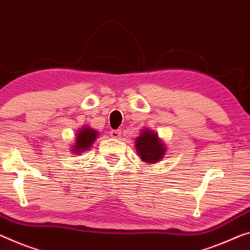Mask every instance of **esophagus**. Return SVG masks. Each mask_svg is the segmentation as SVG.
Listing matches in <instances>:
<instances>
[{
    "mask_svg": "<svg viewBox=\"0 0 250 250\" xmlns=\"http://www.w3.org/2000/svg\"><path fill=\"white\" fill-rule=\"evenodd\" d=\"M110 136L114 139H119L121 137V130H112V131H110Z\"/></svg>",
    "mask_w": 250,
    "mask_h": 250,
    "instance_id": "1",
    "label": "esophagus"
}]
</instances>
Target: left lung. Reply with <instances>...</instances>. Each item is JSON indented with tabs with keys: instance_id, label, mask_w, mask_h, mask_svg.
<instances>
[{
	"instance_id": "8db88e82",
	"label": "left lung",
	"mask_w": 250,
	"mask_h": 250,
	"mask_svg": "<svg viewBox=\"0 0 250 250\" xmlns=\"http://www.w3.org/2000/svg\"><path fill=\"white\" fill-rule=\"evenodd\" d=\"M134 146L138 156L148 165L157 164L162 160L167 151V146L160 139L158 133L149 128L141 130L139 136L136 138Z\"/></svg>"
}]
</instances>
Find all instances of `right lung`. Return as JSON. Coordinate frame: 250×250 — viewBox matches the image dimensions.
Returning <instances> with one entry per match:
<instances>
[{
	"label": "right lung",
	"instance_id": "1",
	"mask_svg": "<svg viewBox=\"0 0 250 250\" xmlns=\"http://www.w3.org/2000/svg\"><path fill=\"white\" fill-rule=\"evenodd\" d=\"M99 132L96 129H92L89 125H83L78 132L75 133L74 142L71 145L70 151L75 154L83 153L86 150L91 148V146L94 144V141L98 139Z\"/></svg>",
	"mask_w": 250,
	"mask_h": 250
}]
</instances>
